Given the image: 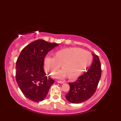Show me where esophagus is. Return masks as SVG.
<instances>
[{
  "label": "esophagus",
  "instance_id": "esophagus-1",
  "mask_svg": "<svg viewBox=\"0 0 121 121\" xmlns=\"http://www.w3.org/2000/svg\"><path fill=\"white\" fill-rule=\"evenodd\" d=\"M57 82H58V83H60V84L65 83V82H64V81H58Z\"/></svg>",
  "mask_w": 121,
  "mask_h": 121
}]
</instances>
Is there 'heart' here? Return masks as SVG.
<instances>
[{"mask_svg": "<svg viewBox=\"0 0 121 121\" xmlns=\"http://www.w3.org/2000/svg\"><path fill=\"white\" fill-rule=\"evenodd\" d=\"M92 61L91 53L78 48L63 49L55 53V56H46L44 60L45 70L51 74L60 68L62 70L54 74L55 78H70L78 77L88 67Z\"/></svg>", "mask_w": 121, "mask_h": 121, "instance_id": "obj_1", "label": "heart"}]
</instances>
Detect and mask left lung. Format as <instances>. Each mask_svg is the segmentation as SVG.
I'll list each match as a JSON object with an SVG mask.
<instances>
[{
  "instance_id": "left-lung-1",
  "label": "left lung",
  "mask_w": 121,
  "mask_h": 121,
  "mask_svg": "<svg viewBox=\"0 0 121 121\" xmlns=\"http://www.w3.org/2000/svg\"><path fill=\"white\" fill-rule=\"evenodd\" d=\"M91 66L85 73L73 83H69L70 91L65 95L72 104H79L91 98L95 93L101 75V63L98 56L92 54Z\"/></svg>"
}]
</instances>
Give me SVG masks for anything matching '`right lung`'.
<instances>
[{
  "label": "right lung",
  "mask_w": 121,
  "mask_h": 121,
  "mask_svg": "<svg viewBox=\"0 0 121 121\" xmlns=\"http://www.w3.org/2000/svg\"><path fill=\"white\" fill-rule=\"evenodd\" d=\"M58 46L43 39L35 40L23 49L16 62L15 78L20 89L27 98L38 102L45 98L54 80L43 70L45 56Z\"/></svg>",
  "instance_id": "1"
}]
</instances>
